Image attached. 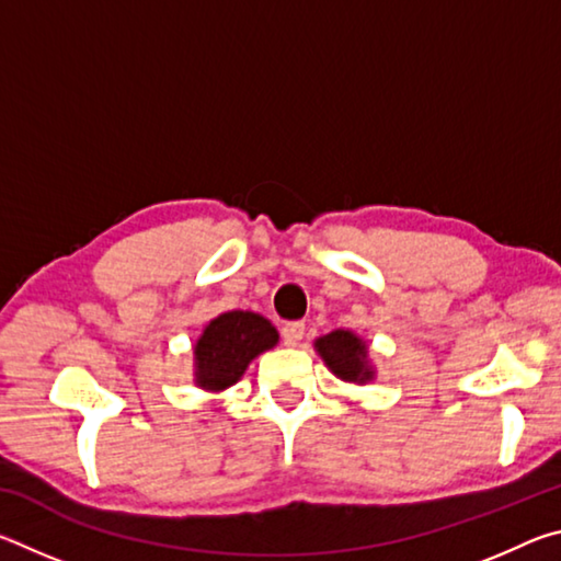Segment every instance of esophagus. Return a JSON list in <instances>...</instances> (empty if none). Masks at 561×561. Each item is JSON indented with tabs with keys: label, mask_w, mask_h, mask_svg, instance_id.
Masks as SVG:
<instances>
[{
	"label": "esophagus",
	"mask_w": 561,
	"mask_h": 561,
	"mask_svg": "<svg viewBox=\"0 0 561 561\" xmlns=\"http://www.w3.org/2000/svg\"><path fill=\"white\" fill-rule=\"evenodd\" d=\"M304 321H287V324L282 327V341L287 346H299V341L304 336Z\"/></svg>",
	"instance_id": "obj_1"
}]
</instances>
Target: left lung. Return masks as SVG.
Returning a JSON list of instances; mask_svg holds the SVG:
<instances>
[{"label":"left lung","mask_w":561,"mask_h":561,"mask_svg":"<svg viewBox=\"0 0 561 561\" xmlns=\"http://www.w3.org/2000/svg\"><path fill=\"white\" fill-rule=\"evenodd\" d=\"M317 354L324 358L329 371L348 383L374 381V366L368 364L366 341L358 339L354 331L336 329L327 336L314 341Z\"/></svg>","instance_id":"obj_1"}]
</instances>
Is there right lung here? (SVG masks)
<instances>
[{"instance_id":"right-lung-1","label":"right lung","mask_w":561,"mask_h":561,"mask_svg":"<svg viewBox=\"0 0 561 561\" xmlns=\"http://www.w3.org/2000/svg\"><path fill=\"white\" fill-rule=\"evenodd\" d=\"M279 334L270 319L254 311H225L203 329L195 344V383L220 393L244 376L252 358L277 346Z\"/></svg>"}]
</instances>
